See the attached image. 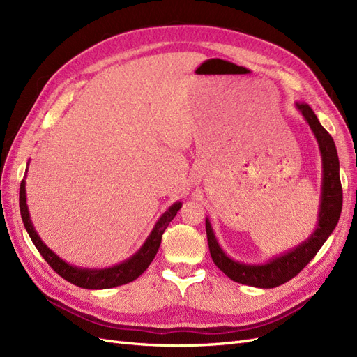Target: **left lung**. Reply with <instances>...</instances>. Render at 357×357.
I'll return each mask as SVG.
<instances>
[{
  "mask_svg": "<svg viewBox=\"0 0 357 357\" xmlns=\"http://www.w3.org/2000/svg\"><path fill=\"white\" fill-rule=\"evenodd\" d=\"M295 107L304 116L311 132L314 134L321 156V192L316 229L311 232L307 240L290 248V250L269 257L266 262L262 264H248L236 261V259L226 255L218 238H215L210 219L205 218V231H207V241L213 262L232 282L259 289H273L284 284L299 274L301 269H304V266H307L311 259L317 255L320 247L329 238L340 220L342 189L340 180V159L333 138L320 125L317 116L308 104L295 102Z\"/></svg>",
  "mask_w": 357,
  "mask_h": 357,
  "instance_id": "left-lung-1",
  "label": "left lung"
}]
</instances>
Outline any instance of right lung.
I'll return each instance as SVG.
<instances>
[{
	"mask_svg": "<svg viewBox=\"0 0 357 357\" xmlns=\"http://www.w3.org/2000/svg\"><path fill=\"white\" fill-rule=\"evenodd\" d=\"M28 167H29V160L26 164L25 177H24L22 183H20V190H19V207H20V215H22V222H24L25 229L29 235L31 241L34 243L40 255L45 257V261L53 268V271H56L62 278H66L67 282L79 286V287H83V289H91V290L112 289V287L131 283L135 278L142 275L149 268V265L152 264V261L159 250L162 234L165 232L167 226L169 225V222L172 219L176 218L177 211L181 208V205H183L181 201H177L172 204L171 207L158 219L152 232L149 234L143 245L139 247L132 256L125 259L123 262H119L109 268L75 266V265L68 264L67 261H63V259L59 257L55 252L52 250V248H49L45 244V241L40 238V235L36 231L34 225H32L31 214H29L28 204H26V188H25Z\"/></svg>",
	"mask_w": 357,
	"mask_h": 357,
	"instance_id": "right-lung-1",
	"label": "right lung"
}]
</instances>
